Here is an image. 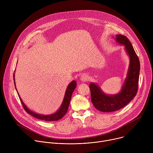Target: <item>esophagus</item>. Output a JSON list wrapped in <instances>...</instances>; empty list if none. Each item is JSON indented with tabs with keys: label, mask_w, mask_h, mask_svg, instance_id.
<instances>
[{
	"label": "esophagus",
	"mask_w": 153,
	"mask_h": 153,
	"mask_svg": "<svg viewBox=\"0 0 153 153\" xmlns=\"http://www.w3.org/2000/svg\"><path fill=\"white\" fill-rule=\"evenodd\" d=\"M80 80L82 82H86V81H88L89 80V76L87 75L86 74H83L80 77Z\"/></svg>",
	"instance_id": "obj_1"
}]
</instances>
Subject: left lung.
<instances>
[{"mask_svg": "<svg viewBox=\"0 0 153 153\" xmlns=\"http://www.w3.org/2000/svg\"><path fill=\"white\" fill-rule=\"evenodd\" d=\"M116 41L125 46L129 57L127 76L120 93L114 95L105 94L94 83L90 84L91 101L94 107L102 112L117 111L126 105L136 95L140 71V62L131 43L126 36L116 35Z\"/></svg>", "mask_w": 153, "mask_h": 153, "instance_id": "obj_1", "label": "left lung"}]
</instances>
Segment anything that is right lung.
Masks as SVG:
<instances>
[{"mask_svg":"<svg viewBox=\"0 0 153 153\" xmlns=\"http://www.w3.org/2000/svg\"><path fill=\"white\" fill-rule=\"evenodd\" d=\"M13 78H14V85L16 86V83H15V79H14V73L13 75ZM76 85H77L76 82L75 80H73L68 85L66 91H65L64 99L63 100L62 103L60 108L57 110V112L54 113V114H50V115L40 114H37L36 113H34V112L31 111L29 108H27V106L25 105V103L23 102L22 100V99L20 98V96L19 94V93H18V96L19 97V99L22 103V106L24 108V110L26 111V112L28 114L31 115L34 117L40 119V120H45V121H56V120H59L61 119L64 116V115L67 113L70 101H71V96L73 94V93L74 89L76 88Z\"/></svg>","mask_w":153,"mask_h":153,"instance_id":"right-lung-1","label":"right lung"}]
</instances>
